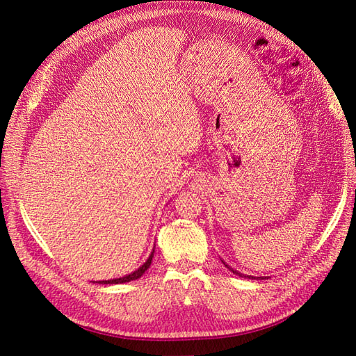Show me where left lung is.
<instances>
[{"mask_svg": "<svg viewBox=\"0 0 356 356\" xmlns=\"http://www.w3.org/2000/svg\"><path fill=\"white\" fill-rule=\"evenodd\" d=\"M223 261V260H222ZM223 264H225V266L226 268H228L231 272H234V274H236V275H238V277H245V278H257V280H264V278H266V277H252V275H246V274H241V272H238V270H236V269H232L231 266H228V264H226L225 261H223Z\"/></svg>", "mask_w": 356, "mask_h": 356, "instance_id": "8db88e82", "label": "left lung"}]
</instances>
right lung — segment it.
<instances>
[{"instance_id": "add662e5", "label": "right lung", "mask_w": 356, "mask_h": 356, "mask_svg": "<svg viewBox=\"0 0 356 356\" xmlns=\"http://www.w3.org/2000/svg\"><path fill=\"white\" fill-rule=\"evenodd\" d=\"M153 257H154V249H153V252L149 254L147 261L143 263L139 269H136L134 272H131V274H128V275H125V277H120V278L104 280V282H99V283H101V284H119V283H128V282H133V280H138V278H140L143 274H145V270L149 268V264H151V260H153Z\"/></svg>"}]
</instances>
